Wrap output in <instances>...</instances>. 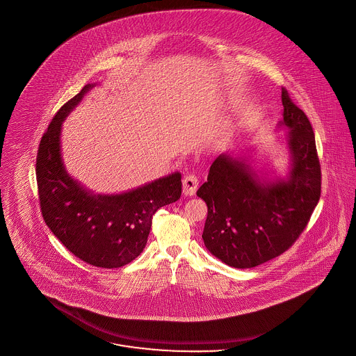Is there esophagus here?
<instances>
[{
  "instance_id": "obj_1",
  "label": "esophagus",
  "mask_w": 356,
  "mask_h": 356,
  "mask_svg": "<svg viewBox=\"0 0 356 356\" xmlns=\"http://www.w3.org/2000/svg\"><path fill=\"white\" fill-rule=\"evenodd\" d=\"M199 188V179L196 175H186L183 179V193L185 196H193Z\"/></svg>"
}]
</instances>
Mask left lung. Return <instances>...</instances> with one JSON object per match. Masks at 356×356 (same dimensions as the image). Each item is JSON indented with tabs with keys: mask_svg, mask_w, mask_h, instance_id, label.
<instances>
[{
	"mask_svg": "<svg viewBox=\"0 0 356 356\" xmlns=\"http://www.w3.org/2000/svg\"><path fill=\"white\" fill-rule=\"evenodd\" d=\"M291 171L264 181L243 159L220 155L197 196L207 202V249L232 268L249 269L281 256L298 240L321 197L322 173L313 127L282 87Z\"/></svg>",
	"mask_w": 356,
	"mask_h": 356,
	"instance_id": "obj_1",
	"label": "left lung"
}]
</instances>
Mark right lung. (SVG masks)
I'll list each match as a JSON object with an SVG mask.
<instances>
[{"instance_id":"right-lung-1","label":"right lung","mask_w":356,"mask_h":356,"mask_svg":"<svg viewBox=\"0 0 356 356\" xmlns=\"http://www.w3.org/2000/svg\"><path fill=\"white\" fill-rule=\"evenodd\" d=\"M94 85H86L50 122L38 147L37 185L46 225L69 252L104 269L120 268L145 248L157 209L180 199L181 175L175 172L120 195H92L65 170L60 127Z\"/></svg>"}]
</instances>
